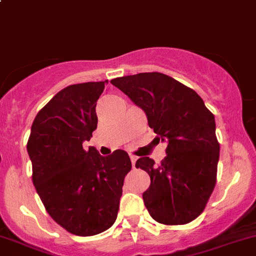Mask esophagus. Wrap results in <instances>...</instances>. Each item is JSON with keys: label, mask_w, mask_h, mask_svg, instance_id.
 Here are the masks:
<instances>
[{"label": "esophagus", "mask_w": 256, "mask_h": 256, "mask_svg": "<svg viewBox=\"0 0 256 256\" xmlns=\"http://www.w3.org/2000/svg\"><path fill=\"white\" fill-rule=\"evenodd\" d=\"M130 160H131V164H132V167H135V164H136V160H138V157L134 156V154H130Z\"/></svg>", "instance_id": "1"}]
</instances>
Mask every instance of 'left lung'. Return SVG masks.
<instances>
[{"mask_svg":"<svg viewBox=\"0 0 256 256\" xmlns=\"http://www.w3.org/2000/svg\"><path fill=\"white\" fill-rule=\"evenodd\" d=\"M112 84L144 110L156 138L167 144L161 164L146 156L136 161L151 178L142 194L150 216L167 226L194 220L216 186L219 144L214 115L194 90L166 74L140 73Z\"/></svg>","mask_w":256,"mask_h":256,"instance_id":"1","label":"left lung"}]
</instances>
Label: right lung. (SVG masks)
Masks as SVG:
<instances>
[{
	"label": "right lung",
	"instance_id": "add662e5",
	"mask_svg": "<svg viewBox=\"0 0 256 256\" xmlns=\"http://www.w3.org/2000/svg\"><path fill=\"white\" fill-rule=\"evenodd\" d=\"M105 82L64 88L36 116L27 151L33 184L49 216L69 233L90 236L115 223L124 178L131 170L128 152L104 157L82 144L98 126L96 102Z\"/></svg>",
	"mask_w": 256,
	"mask_h": 256
}]
</instances>
